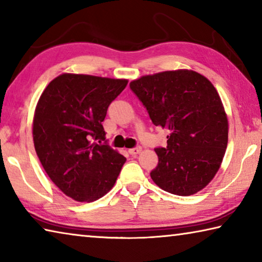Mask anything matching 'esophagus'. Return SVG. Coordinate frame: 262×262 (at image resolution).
Segmentation results:
<instances>
[{
    "instance_id": "obj_1",
    "label": "esophagus",
    "mask_w": 262,
    "mask_h": 262,
    "mask_svg": "<svg viewBox=\"0 0 262 262\" xmlns=\"http://www.w3.org/2000/svg\"><path fill=\"white\" fill-rule=\"evenodd\" d=\"M141 150H142L141 147H135V148H132V149L128 150V152H129L132 156H135V155L141 152Z\"/></svg>"
}]
</instances>
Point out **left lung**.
I'll list each match as a JSON object with an SVG mask.
<instances>
[{"mask_svg":"<svg viewBox=\"0 0 262 262\" xmlns=\"http://www.w3.org/2000/svg\"><path fill=\"white\" fill-rule=\"evenodd\" d=\"M130 90L155 126L168 130L167 145L155 149L154 183L187 196L214 178L228 145V118L209 79L193 70L148 75L130 82Z\"/></svg>","mask_w":262,"mask_h":262,"instance_id":"8db88e82","label":"left lung"}]
</instances>
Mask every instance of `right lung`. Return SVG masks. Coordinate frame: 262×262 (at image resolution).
Listing matches in <instances>:
<instances>
[{
    "instance_id": "obj_1",
    "label": "right lung",
    "mask_w": 262,
    "mask_h": 262,
    "mask_svg": "<svg viewBox=\"0 0 262 262\" xmlns=\"http://www.w3.org/2000/svg\"><path fill=\"white\" fill-rule=\"evenodd\" d=\"M127 83L62 74L39 98L33 118L35 152L53 183L74 200L92 202L104 196L126 162L108 144L95 141L105 140L101 122Z\"/></svg>"
}]
</instances>
